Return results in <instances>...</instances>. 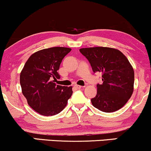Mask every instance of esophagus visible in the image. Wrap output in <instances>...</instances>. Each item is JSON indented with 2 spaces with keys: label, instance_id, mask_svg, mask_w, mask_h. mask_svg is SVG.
Returning <instances> with one entry per match:
<instances>
[{
  "label": "esophagus",
  "instance_id": "1",
  "mask_svg": "<svg viewBox=\"0 0 151 151\" xmlns=\"http://www.w3.org/2000/svg\"><path fill=\"white\" fill-rule=\"evenodd\" d=\"M74 87H75L76 89H81V88L82 87V86H80V85H77V84H76V85H74Z\"/></svg>",
  "mask_w": 151,
  "mask_h": 151
}]
</instances>
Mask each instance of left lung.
Wrapping results in <instances>:
<instances>
[{"label":"left lung","mask_w":151,"mask_h":151,"mask_svg":"<svg viewBox=\"0 0 151 151\" xmlns=\"http://www.w3.org/2000/svg\"><path fill=\"white\" fill-rule=\"evenodd\" d=\"M80 52L89 60L93 72L102 74L101 84L91 104L101 111L110 113L122 108L132 96L134 71L121 51L106 47L81 48Z\"/></svg>","instance_id":"1"}]
</instances>
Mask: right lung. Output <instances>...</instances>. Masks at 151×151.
<instances>
[{
    "instance_id": "1",
    "label": "right lung",
    "mask_w": 151,
    "mask_h": 151,
    "mask_svg": "<svg viewBox=\"0 0 151 151\" xmlns=\"http://www.w3.org/2000/svg\"><path fill=\"white\" fill-rule=\"evenodd\" d=\"M71 48L55 47L32 54L20 72L22 93L30 106L40 115L54 116L62 111L72 94V86L57 85L62 60Z\"/></svg>"
}]
</instances>
